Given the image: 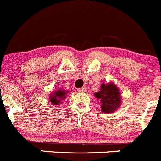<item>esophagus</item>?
<instances>
[{"instance_id":"1","label":"esophagus","mask_w":161,"mask_h":161,"mask_svg":"<svg viewBox=\"0 0 161 161\" xmlns=\"http://www.w3.org/2000/svg\"><path fill=\"white\" fill-rule=\"evenodd\" d=\"M86 91H87V87H83L79 88V89H78L79 92H85Z\"/></svg>"}]
</instances>
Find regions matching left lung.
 Returning <instances> with one entry per match:
<instances>
[{
	"label": "left lung",
	"instance_id": "8db88e82",
	"mask_svg": "<svg viewBox=\"0 0 161 161\" xmlns=\"http://www.w3.org/2000/svg\"><path fill=\"white\" fill-rule=\"evenodd\" d=\"M101 90L95 94V97L101 102V110L104 113H112L120 104V94L114 84L101 85Z\"/></svg>",
	"mask_w": 161,
	"mask_h": 161
}]
</instances>
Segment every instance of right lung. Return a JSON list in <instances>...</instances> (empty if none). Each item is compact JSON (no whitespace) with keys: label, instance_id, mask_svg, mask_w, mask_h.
Instances as JSON below:
<instances>
[{"label":"right lung","instance_id":"right-lung-1","mask_svg":"<svg viewBox=\"0 0 161 161\" xmlns=\"http://www.w3.org/2000/svg\"><path fill=\"white\" fill-rule=\"evenodd\" d=\"M66 94L67 92H65L64 90H58L50 96V101L53 105L60 104V101L63 99L64 100Z\"/></svg>","mask_w":161,"mask_h":161}]
</instances>
